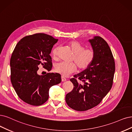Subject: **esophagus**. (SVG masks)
<instances>
[{"mask_svg": "<svg viewBox=\"0 0 132 132\" xmlns=\"http://www.w3.org/2000/svg\"><path fill=\"white\" fill-rule=\"evenodd\" d=\"M66 80V78H65L63 76H61V81H65Z\"/></svg>", "mask_w": 132, "mask_h": 132, "instance_id": "1", "label": "esophagus"}]
</instances>
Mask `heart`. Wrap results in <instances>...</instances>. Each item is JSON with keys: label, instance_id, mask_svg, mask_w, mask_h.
Masks as SVG:
<instances>
[{"label": "heart", "instance_id": "b5f03b06", "mask_svg": "<svg viewBox=\"0 0 132 132\" xmlns=\"http://www.w3.org/2000/svg\"><path fill=\"white\" fill-rule=\"evenodd\" d=\"M69 46L75 54L73 60L76 63L80 69L85 70L89 67L93 62L95 53L92 49H85L84 46L77 41H72L69 42ZM58 47H55L52 52L53 57L56 59L57 56ZM56 72L63 76H67L77 70V65L75 62L67 63L61 61L56 63L54 66Z\"/></svg>", "mask_w": 132, "mask_h": 132}]
</instances>
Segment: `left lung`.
Listing matches in <instances>:
<instances>
[{
	"label": "left lung",
	"instance_id": "left-lung-1",
	"mask_svg": "<svg viewBox=\"0 0 132 132\" xmlns=\"http://www.w3.org/2000/svg\"><path fill=\"white\" fill-rule=\"evenodd\" d=\"M95 57L90 66L70 79L73 89L66 95V103L77 111H86L99 104L110 90L115 71L113 54L100 36L89 39ZM78 77L81 84L76 79Z\"/></svg>",
	"mask_w": 132,
	"mask_h": 132
}]
</instances>
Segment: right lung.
Listing matches in <instances>:
<instances>
[{
    "label": "right lung",
    "instance_id": "1",
    "mask_svg": "<svg viewBox=\"0 0 132 132\" xmlns=\"http://www.w3.org/2000/svg\"><path fill=\"white\" fill-rule=\"evenodd\" d=\"M58 39L43 33L23 37L16 45L10 59L11 81L18 97L32 105L43 104L48 100L49 90L61 81V75L37 74L38 66L52 70L50 54Z\"/></svg>",
    "mask_w": 132,
    "mask_h": 132
}]
</instances>
